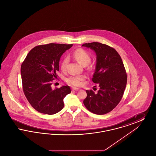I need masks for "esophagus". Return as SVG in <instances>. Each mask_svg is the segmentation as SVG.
<instances>
[{
  "instance_id": "34e87169",
  "label": "esophagus",
  "mask_w": 156,
  "mask_h": 156,
  "mask_svg": "<svg viewBox=\"0 0 156 156\" xmlns=\"http://www.w3.org/2000/svg\"><path fill=\"white\" fill-rule=\"evenodd\" d=\"M71 89H72L73 91H74V90H79V88H72Z\"/></svg>"
}]
</instances>
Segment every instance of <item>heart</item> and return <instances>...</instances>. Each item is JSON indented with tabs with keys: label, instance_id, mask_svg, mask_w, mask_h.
Instances as JSON below:
<instances>
[{
	"label": "heart",
	"instance_id": "1",
	"mask_svg": "<svg viewBox=\"0 0 156 156\" xmlns=\"http://www.w3.org/2000/svg\"><path fill=\"white\" fill-rule=\"evenodd\" d=\"M73 57L80 64L83 66L88 65L90 62V55L89 52L83 48H78L75 50L73 54ZM68 58L65 57L62 59L60 64V68L62 71L65 72L67 70V65L68 63ZM85 80V76L83 75H71L66 79V82L70 86L80 87L82 84V82Z\"/></svg>",
	"mask_w": 156,
	"mask_h": 156
}]
</instances>
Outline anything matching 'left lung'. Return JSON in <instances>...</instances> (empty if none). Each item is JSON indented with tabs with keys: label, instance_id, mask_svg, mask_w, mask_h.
<instances>
[{
	"label": "left lung",
	"instance_id": "1",
	"mask_svg": "<svg viewBox=\"0 0 156 156\" xmlns=\"http://www.w3.org/2000/svg\"><path fill=\"white\" fill-rule=\"evenodd\" d=\"M82 46L96 52L97 66L92 81L99 87L95 93L87 90V97L83 102L90 112L105 115L112 111L123 97L127 83L126 69L118 52L111 47L98 42Z\"/></svg>",
	"mask_w": 156,
	"mask_h": 156
}]
</instances>
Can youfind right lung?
<instances>
[{"label":"right lung","mask_w":156,"mask_h":156,"mask_svg":"<svg viewBox=\"0 0 156 156\" xmlns=\"http://www.w3.org/2000/svg\"><path fill=\"white\" fill-rule=\"evenodd\" d=\"M73 44L50 43L39 45L30 50L21 66L23 92L32 107L48 115L64 108L63 99L71 93L69 86L51 88L57 78L61 56Z\"/></svg>","instance_id":"right-lung-1"}]
</instances>
